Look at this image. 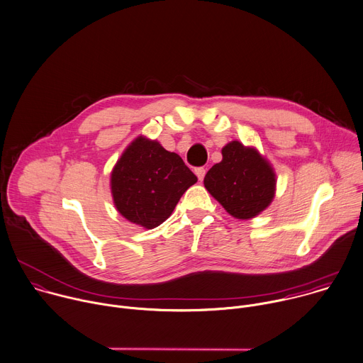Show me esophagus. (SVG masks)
<instances>
[{
  "mask_svg": "<svg viewBox=\"0 0 363 363\" xmlns=\"http://www.w3.org/2000/svg\"><path fill=\"white\" fill-rule=\"evenodd\" d=\"M196 176L199 177V180H200V182H203V179H204V176H206V169H204V167H199V169H196Z\"/></svg>",
  "mask_w": 363,
  "mask_h": 363,
  "instance_id": "1",
  "label": "esophagus"
}]
</instances>
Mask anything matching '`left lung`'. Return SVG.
I'll list each match as a JSON object with an SVG mask.
<instances>
[{"label":"left lung","instance_id":"left-lung-1","mask_svg":"<svg viewBox=\"0 0 363 363\" xmlns=\"http://www.w3.org/2000/svg\"><path fill=\"white\" fill-rule=\"evenodd\" d=\"M221 155V162L207 172L204 187L234 218L257 217L275 197L277 174L272 164L257 147L238 140L227 143Z\"/></svg>","mask_w":363,"mask_h":363}]
</instances>
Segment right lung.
<instances>
[{
  "mask_svg": "<svg viewBox=\"0 0 363 363\" xmlns=\"http://www.w3.org/2000/svg\"><path fill=\"white\" fill-rule=\"evenodd\" d=\"M197 182L177 153L138 136L111 172L116 210L130 223L152 230L166 221L184 191Z\"/></svg>",
  "mask_w": 363,
  "mask_h": 363,
  "instance_id": "add662e5",
  "label": "right lung"
}]
</instances>
